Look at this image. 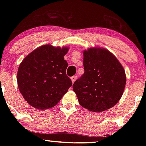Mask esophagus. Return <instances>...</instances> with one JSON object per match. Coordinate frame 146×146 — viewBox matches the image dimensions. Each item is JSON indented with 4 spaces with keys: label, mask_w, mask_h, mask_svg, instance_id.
<instances>
[{
    "label": "esophagus",
    "mask_w": 146,
    "mask_h": 146,
    "mask_svg": "<svg viewBox=\"0 0 146 146\" xmlns=\"http://www.w3.org/2000/svg\"><path fill=\"white\" fill-rule=\"evenodd\" d=\"M76 79H77V76H76V75H74V76L71 77V81H72V82H73V83L74 82L75 80H76Z\"/></svg>",
    "instance_id": "esophagus-1"
}]
</instances>
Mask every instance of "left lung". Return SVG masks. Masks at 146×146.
<instances>
[{
	"instance_id": "1",
	"label": "left lung",
	"mask_w": 146,
	"mask_h": 146,
	"mask_svg": "<svg viewBox=\"0 0 146 146\" xmlns=\"http://www.w3.org/2000/svg\"><path fill=\"white\" fill-rule=\"evenodd\" d=\"M84 73L73 84L80 104L92 112H102L119 101L126 76L123 67L109 51L98 47L83 52Z\"/></svg>"
}]
</instances>
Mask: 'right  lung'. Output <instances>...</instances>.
<instances>
[{
	"mask_svg": "<svg viewBox=\"0 0 146 146\" xmlns=\"http://www.w3.org/2000/svg\"><path fill=\"white\" fill-rule=\"evenodd\" d=\"M68 50V47L42 45L19 65L18 88L31 106L41 110L55 106L72 86L66 74L68 63L64 58Z\"/></svg>",
	"mask_w": 146,
	"mask_h": 146,
	"instance_id": "right-lung-1",
	"label": "right lung"
}]
</instances>
